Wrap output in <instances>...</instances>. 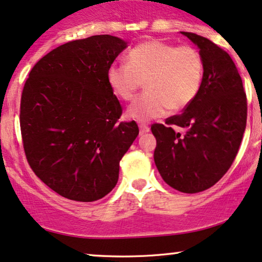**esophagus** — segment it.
<instances>
[{
    "instance_id": "obj_1",
    "label": "esophagus",
    "mask_w": 262,
    "mask_h": 262,
    "mask_svg": "<svg viewBox=\"0 0 262 262\" xmlns=\"http://www.w3.org/2000/svg\"><path fill=\"white\" fill-rule=\"evenodd\" d=\"M139 129H140V134H145V133H147L148 130H150V127H148V125L145 124V123H140V124H139Z\"/></svg>"
}]
</instances>
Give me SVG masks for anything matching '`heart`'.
Listing matches in <instances>:
<instances>
[{
  "mask_svg": "<svg viewBox=\"0 0 262 262\" xmlns=\"http://www.w3.org/2000/svg\"><path fill=\"white\" fill-rule=\"evenodd\" d=\"M203 77L204 61L196 48L156 39L135 46L128 64L114 62L107 70L111 91L124 101L132 100L145 82L146 92L128 108L129 117L137 121L185 110L200 94Z\"/></svg>",
  "mask_w": 262,
  "mask_h": 262,
  "instance_id": "heart-1",
  "label": "heart"
}]
</instances>
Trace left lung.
I'll use <instances>...</instances> for the list:
<instances>
[{
  "label": "left lung",
  "mask_w": 262,
  "mask_h": 262,
  "mask_svg": "<svg viewBox=\"0 0 262 262\" xmlns=\"http://www.w3.org/2000/svg\"><path fill=\"white\" fill-rule=\"evenodd\" d=\"M198 46L204 61L200 94L183 114L151 125L157 146L155 163L169 186L197 193L226 174L247 125V95L232 59L210 39L181 32ZM184 127L185 134L175 132Z\"/></svg>",
  "instance_id": "1"
}]
</instances>
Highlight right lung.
<instances>
[{"label": "right lung", "instance_id": "right-lung-1", "mask_svg": "<svg viewBox=\"0 0 262 262\" xmlns=\"http://www.w3.org/2000/svg\"><path fill=\"white\" fill-rule=\"evenodd\" d=\"M127 47L110 35L59 46L36 62L21 93L20 130L37 178L68 200L93 202L116 186L120 161L139 134L120 122L107 70Z\"/></svg>", "mask_w": 262, "mask_h": 262}]
</instances>
